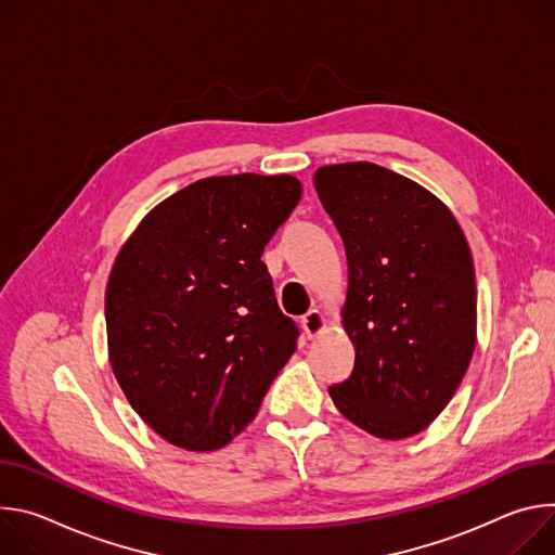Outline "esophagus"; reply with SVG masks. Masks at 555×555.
<instances>
[{"label":"esophagus","instance_id":"1","mask_svg":"<svg viewBox=\"0 0 555 555\" xmlns=\"http://www.w3.org/2000/svg\"><path fill=\"white\" fill-rule=\"evenodd\" d=\"M300 327H302V334L307 338H315L321 332H325V327H327L325 313L321 309H309L300 319Z\"/></svg>","mask_w":555,"mask_h":555}]
</instances>
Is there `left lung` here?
Masks as SVG:
<instances>
[{"mask_svg": "<svg viewBox=\"0 0 555 555\" xmlns=\"http://www.w3.org/2000/svg\"><path fill=\"white\" fill-rule=\"evenodd\" d=\"M313 186L347 255L343 327L353 343L336 409L377 439L428 428L477 347V281L465 234L422 184L373 163L327 165Z\"/></svg>", "mask_w": 555, "mask_h": 555, "instance_id": "1", "label": "left lung"}]
</instances>
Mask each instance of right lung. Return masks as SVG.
<instances>
[{"mask_svg":"<svg viewBox=\"0 0 555 555\" xmlns=\"http://www.w3.org/2000/svg\"><path fill=\"white\" fill-rule=\"evenodd\" d=\"M300 195L287 173L204 178L149 210L122 244L105 292L109 364L169 443H230L296 351L261 255Z\"/></svg>","mask_w":555,"mask_h":555,"instance_id":"right-lung-1","label":"right lung"}]
</instances>
